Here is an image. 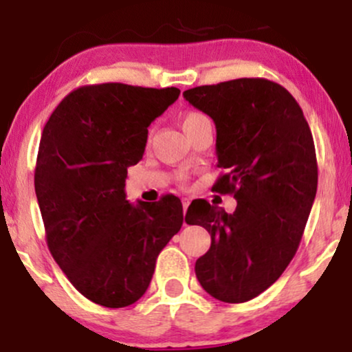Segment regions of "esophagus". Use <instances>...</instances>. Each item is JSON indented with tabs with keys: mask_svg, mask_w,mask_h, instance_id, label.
<instances>
[{
	"mask_svg": "<svg viewBox=\"0 0 352 352\" xmlns=\"http://www.w3.org/2000/svg\"><path fill=\"white\" fill-rule=\"evenodd\" d=\"M182 205H184V213H185V212H187L188 205H190V200L188 199H182Z\"/></svg>",
	"mask_w": 352,
	"mask_h": 352,
	"instance_id": "obj_1",
	"label": "esophagus"
}]
</instances>
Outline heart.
Segmentation results:
<instances>
[{
	"label": "heart",
	"instance_id": "obj_1",
	"mask_svg": "<svg viewBox=\"0 0 352 352\" xmlns=\"http://www.w3.org/2000/svg\"><path fill=\"white\" fill-rule=\"evenodd\" d=\"M204 117H205V116L200 114V112H187V114L182 116V119H180L182 129H184V131H187L188 127H192L193 124L199 122V120L204 119Z\"/></svg>",
	"mask_w": 352,
	"mask_h": 352
}]
</instances>
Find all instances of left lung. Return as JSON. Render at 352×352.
<instances>
[{
    "mask_svg": "<svg viewBox=\"0 0 352 352\" xmlns=\"http://www.w3.org/2000/svg\"><path fill=\"white\" fill-rule=\"evenodd\" d=\"M217 129L213 185L233 193L227 213L201 200L185 221L201 225L212 245L195 263L201 288L223 302H245L268 289L293 260L318 188L313 135L300 104L280 84L243 78L184 92Z\"/></svg>",
    "mask_w": 352,
    "mask_h": 352,
    "instance_id": "obj_1",
    "label": "left lung"
}]
</instances>
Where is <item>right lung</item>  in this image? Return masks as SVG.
<instances>
[{
	"label": "right lung",
	"mask_w": 352,
	"mask_h": 352,
	"mask_svg": "<svg viewBox=\"0 0 352 352\" xmlns=\"http://www.w3.org/2000/svg\"><path fill=\"white\" fill-rule=\"evenodd\" d=\"M177 87L120 82L72 91L44 125L34 190L52 258L80 294L124 308L147 292L155 261L179 233V197L125 199L127 167L142 159L147 127L179 99Z\"/></svg>",
	"instance_id": "right-lung-1"
}]
</instances>
